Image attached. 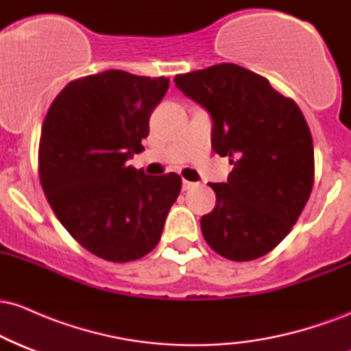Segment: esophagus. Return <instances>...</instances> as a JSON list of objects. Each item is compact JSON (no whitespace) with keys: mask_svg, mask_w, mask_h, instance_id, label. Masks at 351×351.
<instances>
[{"mask_svg":"<svg viewBox=\"0 0 351 351\" xmlns=\"http://www.w3.org/2000/svg\"><path fill=\"white\" fill-rule=\"evenodd\" d=\"M193 186H196V183H193V181H188V180H183V189H191Z\"/></svg>","mask_w":351,"mask_h":351,"instance_id":"34e87169","label":"esophagus"}]
</instances>
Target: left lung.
<instances>
[{"label": "left lung", "instance_id": "8db88e82", "mask_svg": "<svg viewBox=\"0 0 351 351\" xmlns=\"http://www.w3.org/2000/svg\"><path fill=\"white\" fill-rule=\"evenodd\" d=\"M175 84L209 112L213 150L232 165L226 183H209L216 206L201 217L204 239L237 263L271 252L312 193L313 143L305 117L267 79L236 64L178 74Z\"/></svg>", "mask_w": 351, "mask_h": 351}]
</instances>
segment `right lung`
Returning <instances> with one entry per match:
<instances>
[{"label":"right lung","instance_id":"1","mask_svg":"<svg viewBox=\"0 0 351 351\" xmlns=\"http://www.w3.org/2000/svg\"><path fill=\"white\" fill-rule=\"evenodd\" d=\"M170 79L106 71L72 80L51 104L39 140V180L52 211L88 252L110 263L147 256L181 191L176 173L145 175L153 108Z\"/></svg>","mask_w":351,"mask_h":351}]
</instances>
